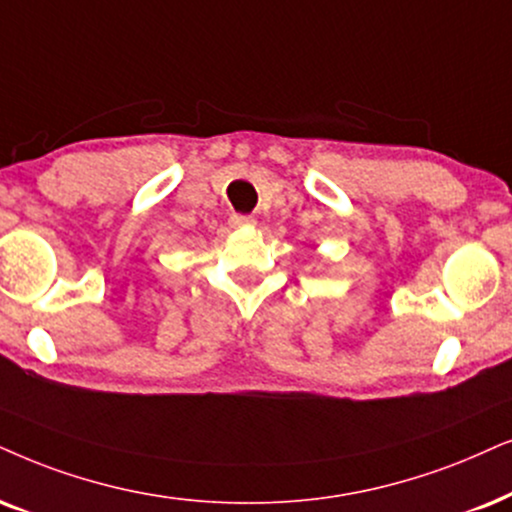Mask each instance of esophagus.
I'll list each match as a JSON object with an SVG mask.
<instances>
[{
    "label": "esophagus",
    "mask_w": 512,
    "mask_h": 512,
    "mask_svg": "<svg viewBox=\"0 0 512 512\" xmlns=\"http://www.w3.org/2000/svg\"><path fill=\"white\" fill-rule=\"evenodd\" d=\"M229 222H231V226H236V229H241V226H252L255 224V217H250V215H231L229 217Z\"/></svg>",
    "instance_id": "obj_1"
}]
</instances>
